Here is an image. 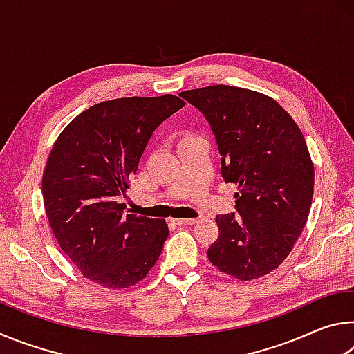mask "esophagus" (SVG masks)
Here are the masks:
<instances>
[{"instance_id":"esophagus-1","label":"esophagus","mask_w":354,"mask_h":354,"mask_svg":"<svg viewBox=\"0 0 354 354\" xmlns=\"http://www.w3.org/2000/svg\"><path fill=\"white\" fill-rule=\"evenodd\" d=\"M173 221H175V225H195L198 220L196 218H175Z\"/></svg>"}]
</instances>
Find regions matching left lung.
Listing matches in <instances>:
<instances>
[{
    "label": "left lung",
    "instance_id": "8db88e82",
    "mask_svg": "<svg viewBox=\"0 0 354 354\" xmlns=\"http://www.w3.org/2000/svg\"><path fill=\"white\" fill-rule=\"evenodd\" d=\"M211 127L221 176L237 184L236 212L217 215L212 266L242 281L274 270L306 225L314 165L301 131L277 101L248 88L209 86L179 93Z\"/></svg>",
    "mask_w": 354,
    "mask_h": 354
}]
</instances>
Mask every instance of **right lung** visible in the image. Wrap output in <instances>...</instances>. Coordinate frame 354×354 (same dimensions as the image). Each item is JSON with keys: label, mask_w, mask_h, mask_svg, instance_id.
I'll use <instances>...</instances> for the list:
<instances>
[{"label": "right lung", "mask_w": 354, "mask_h": 354, "mask_svg": "<svg viewBox=\"0 0 354 354\" xmlns=\"http://www.w3.org/2000/svg\"><path fill=\"white\" fill-rule=\"evenodd\" d=\"M181 107L173 95L98 103L71 120L48 158L41 192L51 230L84 277L106 289L139 283L162 253L165 220L124 214L117 200L154 129Z\"/></svg>", "instance_id": "1"}]
</instances>
